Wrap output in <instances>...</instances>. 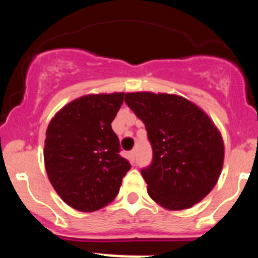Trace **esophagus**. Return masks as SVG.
I'll use <instances>...</instances> for the list:
<instances>
[{
  "label": "esophagus",
  "mask_w": 258,
  "mask_h": 258,
  "mask_svg": "<svg viewBox=\"0 0 258 258\" xmlns=\"http://www.w3.org/2000/svg\"><path fill=\"white\" fill-rule=\"evenodd\" d=\"M128 158H130V160H131V162H135L136 152H130V153H128Z\"/></svg>",
  "instance_id": "34e87169"
}]
</instances>
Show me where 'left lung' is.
<instances>
[{
  "label": "left lung",
  "instance_id": "8db88e82",
  "mask_svg": "<svg viewBox=\"0 0 258 258\" xmlns=\"http://www.w3.org/2000/svg\"><path fill=\"white\" fill-rule=\"evenodd\" d=\"M125 102L146 125L152 164L141 170L148 194L167 210H184L214 189L223 166L221 133L199 106L176 94L135 92Z\"/></svg>",
  "mask_w": 258,
  "mask_h": 258
}]
</instances>
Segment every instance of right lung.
Here are the masks:
<instances>
[{
    "mask_svg": "<svg viewBox=\"0 0 258 258\" xmlns=\"http://www.w3.org/2000/svg\"><path fill=\"white\" fill-rule=\"evenodd\" d=\"M123 93L88 94L60 109L44 139V166L65 204L82 212L102 209L116 198L131 165L120 155L111 122Z\"/></svg>",
    "mask_w": 258,
    "mask_h": 258,
    "instance_id": "right-lung-1",
    "label": "right lung"
}]
</instances>
